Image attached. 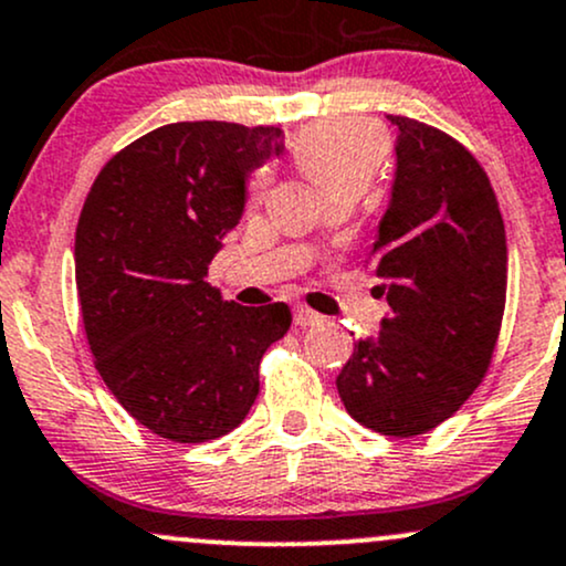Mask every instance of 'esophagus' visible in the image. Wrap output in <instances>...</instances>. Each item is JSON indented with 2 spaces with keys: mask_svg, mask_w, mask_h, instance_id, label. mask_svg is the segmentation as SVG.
I'll use <instances>...</instances> for the list:
<instances>
[{
  "mask_svg": "<svg viewBox=\"0 0 566 566\" xmlns=\"http://www.w3.org/2000/svg\"><path fill=\"white\" fill-rule=\"evenodd\" d=\"M322 319H325V316L312 312V308H306V306L295 308V325L297 327H314V325H319Z\"/></svg>",
  "mask_w": 566,
  "mask_h": 566,
  "instance_id": "1",
  "label": "esophagus"
}]
</instances>
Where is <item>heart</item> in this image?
<instances>
[{
    "label": "heart",
    "mask_w": 566,
    "mask_h": 566,
    "mask_svg": "<svg viewBox=\"0 0 566 566\" xmlns=\"http://www.w3.org/2000/svg\"><path fill=\"white\" fill-rule=\"evenodd\" d=\"M290 150H293L297 169L306 174L308 182L325 198L335 190L363 192L368 188L387 160L389 142L387 134L374 123L338 117V120H322L303 128ZM263 185L265 174L260 171L252 179V190L260 192Z\"/></svg>",
    "instance_id": "obj_1"
}]
</instances>
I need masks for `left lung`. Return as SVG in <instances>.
Here are the masks:
<instances>
[{"label": "left lung", "mask_w": 566, "mask_h": 566, "mask_svg": "<svg viewBox=\"0 0 566 566\" xmlns=\"http://www.w3.org/2000/svg\"><path fill=\"white\" fill-rule=\"evenodd\" d=\"M397 128L392 198L374 244L381 331L354 344L335 384L359 424L395 438L454 416L489 370L505 312L507 241L481 164L449 134Z\"/></svg>", "instance_id": "left-lung-1"}]
</instances>
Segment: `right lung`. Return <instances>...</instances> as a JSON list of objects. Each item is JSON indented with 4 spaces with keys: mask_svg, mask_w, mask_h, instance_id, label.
<instances>
[{
    "mask_svg": "<svg viewBox=\"0 0 566 566\" xmlns=\"http://www.w3.org/2000/svg\"><path fill=\"white\" fill-rule=\"evenodd\" d=\"M282 153V128L169 123L117 153L80 212L74 279L96 370L174 443L244 421L260 359L293 322L284 303L239 306L203 282L244 214L250 174Z\"/></svg>",
    "mask_w": 566,
    "mask_h": 566,
    "instance_id": "add662e5",
    "label": "right lung"
}]
</instances>
